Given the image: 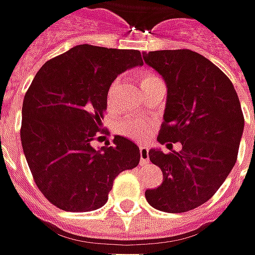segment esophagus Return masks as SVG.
<instances>
[{
	"instance_id": "1",
	"label": "esophagus",
	"mask_w": 255,
	"mask_h": 255,
	"mask_svg": "<svg viewBox=\"0 0 255 255\" xmlns=\"http://www.w3.org/2000/svg\"><path fill=\"white\" fill-rule=\"evenodd\" d=\"M139 160H141V164H147V162L149 161L148 148H147V147H144V145H141V147H139Z\"/></svg>"
}]
</instances>
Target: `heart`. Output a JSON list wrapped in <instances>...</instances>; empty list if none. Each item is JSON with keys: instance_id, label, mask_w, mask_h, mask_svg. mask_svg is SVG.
Listing matches in <instances>:
<instances>
[{"instance_id": "b5f03b06", "label": "heart", "mask_w": 255, "mask_h": 255, "mask_svg": "<svg viewBox=\"0 0 255 255\" xmlns=\"http://www.w3.org/2000/svg\"><path fill=\"white\" fill-rule=\"evenodd\" d=\"M155 80H160V78L157 75L151 74V72H145V74L141 75V84H142V87H145L147 84L152 83ZM118 84H120V81L116 80L114 83L110 85V88H108V94H107L108 104H111L113 100H114V95H116L117 88H118ZM118 129L124 135H128V137H131V138L134 139H142L147 135V124L144 121H141V120H127V121H123V123H120Z\"/></svg>"}]
</instances>
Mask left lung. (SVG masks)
I'll return each mask as SVG.
<instances>
[{"instance_id":"1","label":"left lung","mask_w":255,"mask_h":255,"mask_svg":"<svg viewBox=\"0 0 255 255\" xmlns=\"http://www.w3.org/2000/svg\"><path fill=\"white\" fill-rule=\"evenodd\" d=\"M142 58L167 85L157 139L183 145L180 152L170 154L149 149V160L162 171V183L147 190L145 198L160 211L185 213L208 201L237 161L244 131L240 100L227 75L198 52L151 51L142 52Z\"/></svg>"}]
</instances>
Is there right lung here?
I'll use <instances>...</instances> for the list:
<instances>
[{
    "label": "right lung",
    "mask_w": 255,
    "mask_h": 255,
    "mask_svg": "<svg viewBox=\"0 0 255 255\" xmlns=\"http://www.w3.org/2000/svg\"><path fill=\"white\" fill-rule=\"evenodd\" d=\"M137 65V50L83 44L45 62L29 85L21 144L37 187L64 211L101 208L117 175L138 165L139 148L126 137L116 135L114 145L101 148L91 144L104 132L110 85Z\"/></svg>",
    "instance_id": "right-lung-1"
}]
</instances>
